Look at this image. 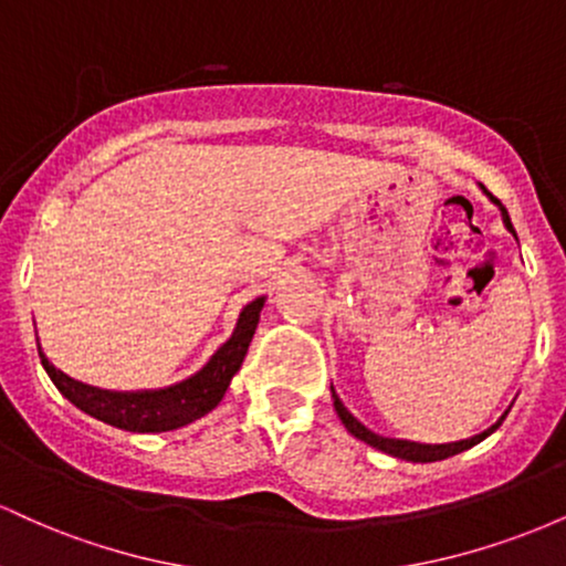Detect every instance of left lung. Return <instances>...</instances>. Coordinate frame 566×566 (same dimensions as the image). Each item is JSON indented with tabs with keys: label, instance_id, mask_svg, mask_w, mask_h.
Masks as SVG:
<instances>
[{
	"label": "left lung",
	"instance_id": "1",
	"mask_svg": "<svg viewBox=\"0 0 566 566\" xmlns=\"http://www.w3.org/2000/svg\"><path fill=\"white\" fill-rule=\"evenodd\" d=\"M484 188V186H482ZM486 191V188H484ZM490 199L495 201V205L500 207V212H503V223H505V229H509L513 237H516V231H513V226H511V218H509V210H505L503 205H500V199H495L490 193ZM333 405H335V412H337V418L343 420V426L348 428L350 433H354L356 439H361L365 441V444H369V447H375V450H380V452H388V454H394V458H401V460H412V463H433V460H444V458H452V454H458V452H463V450H469V447H473V444H479V441L482 439H486L490 437L492 431H495V428L503 423L505 420V412L503 418L497 420L495 426L492 428H486V431H482L479 433V437H471V439H463V441H452V444H418V441H405V439H386V437H378V433H373L369 431V428H365L359 423V420L354 418V415L348 412L346 407H343V401L337 399V394L333 391Z\"/></svg>",
	"mask_w": 566,
	"mask_h": 566
}]
</instances>
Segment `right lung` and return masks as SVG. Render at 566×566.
Returning <instances> with one entry per match:
<instances>
[{"label": "right lung", "instance_id": "obj_1", "mask_svg": "<svg viewBox=\"0 0 566 566\" xmlns=\"http://www.w3.org/2000/svg\"><path fill=\"white\" fill-rule=\"evenodd\" d=\"M261 308L263 297L244 305L233 335L216 350V356L207 361V367L199 369L193 378L178 382L172 388H165V391H101V388H90L84 382L71 380L69 375H63L61 369H55L44 359L42 350H39V359H42V365L48 369L50 380L55 382L57 391L66 396L71 405L80 407L82 412L93 415V418L103 420L108 426L125 428V431L135 433L172 431V428L191 423V420L210 412L212 407H218L231 378L242 367L247 348H250L252 335H255Z\"/></svg>", "mask_w": 566, "mask_h": 566}]
</instances>
